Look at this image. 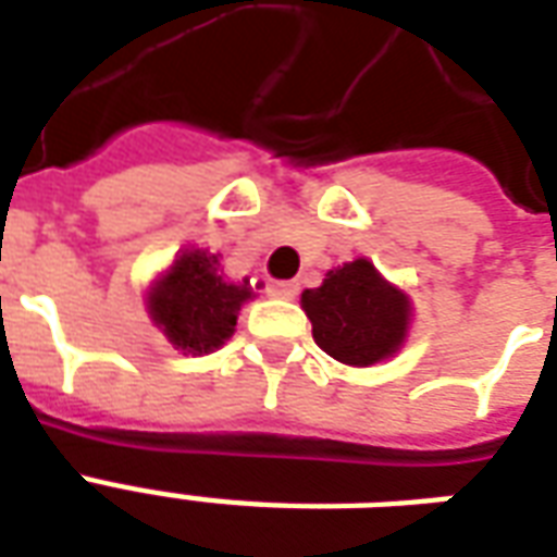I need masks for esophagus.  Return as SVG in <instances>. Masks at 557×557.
I'll use <instances>...</instances> for the list:
<instances>
[{
	"label": "esophagus",
	"mask_w": 557,
	"mask_h": 557,
	"mask_svg": "<svg viewBox=\"0 0 557 557\" xmlns=\"http://www.w3.org/2000/svg\"><path fill=\"white\" fill-rule=\"evenodd\" d=\"M268 295H271V298H280V301H292V298L298 295V283L274 280V283H268Z\"/></svg>",
	"instance_id": "1"
}]
</instances>
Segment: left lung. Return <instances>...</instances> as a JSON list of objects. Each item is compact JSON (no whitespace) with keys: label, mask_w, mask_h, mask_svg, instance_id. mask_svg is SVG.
Segmentation results:
<instances>
[{"label":"left lung","mask_w":557,"mask_h":557,"mask_svg":"<svg viewBox=\"0 0 557 557\" xmlns=\"http://www.w3.org/2000/svg\"><path fill=\"white\" fill-rule=\"evenodd\" d=\"M301 307L315 346L346 367L387 361L409 337L411 298L363 256L327 271L319 289H304Z\"/></svg>","instance_id":"obj_1"}]
</instances>
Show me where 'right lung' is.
Here are the masks:
<instances>
[{
	"label": "right lung",
	"mask_w": 557,
	"mask_h": 557,
	"mask_svg": "<svg viewBox=\"0 0 557 557\" xmlns=\"http://www.w3.org/2000/svg\"><path fill=\"white\" fill-rule=\"evenodd\" d=\"M256 292L223 277L218 253L187 247L151 280L146 310L151 325L184 355H208L235 334V322Z\"/></svg>",
	"instance_id": "right-lung-1"
}]
</instances>
